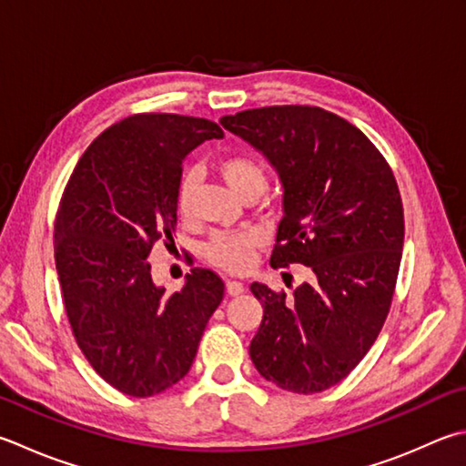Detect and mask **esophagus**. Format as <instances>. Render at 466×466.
Wrapping results in <instances>:
<instances>
[{
	"label": "esophagus",
	"mask_w": 466,
	"mask_h": 466,
	"mask_svg": "<svg viewBox=\"0 0 466 466\" xmlns=\"http://www.w3.org/2000/svg\"><path fill=\"white\" fill-rule=\"evenodd\" d=\"M227 292H229V296H239L245 292V286L237 279H227Z\"/></svg>",
	"instance_id": "esophagus-1"
}]
</instances>
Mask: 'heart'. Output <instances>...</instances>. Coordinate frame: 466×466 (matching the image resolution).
I'll use <instances>...</instances> for the list:
<instances>
[{
  "label": "heart",
  "mask_w": 466,
  "mask_h": 466,
  "mask_svg": "<svg viewBox=\"0 0 466 466\" xmlns=\"http://www.w3.org/2000/svg\"><path fill=\"white\" fill-rule=\"evenodd\" d=\"M217 170L223 180L239 195L243 200L259 198L268 187V172L256 157L243 152L227 154L217 160ZM197 195V172L187 170L178 184L177 205L182 217H190L192 203ZM259 245L258 235L253 233H221L213 237L205 248L207 259L213 266L231 274H243L251 268L256 259V249Z\"/></svg>",
  "instance_id": "obj_1"
}]
</instances>
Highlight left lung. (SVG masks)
<instances>
[{
  "label": "left lung",
  "mask_w": 466,
  "mask_h": 466,
  "mask_svg": "<svg viewBox=\"0 0 466 466\" xmlns=\"http://www.w3.org/2000/svg\"><path fill=\"white\" fill-rule=\"evenodd\" d=\"M221 124L282 180L271 268L314 271L292 298L251 284L263 319L249 357L278 388L324 391L355 370L388 319L403 248L396 177L361 129L312 105L248 109Z\"/></svg>",
  "instance_id": "8db88e82"
}]
</instances>
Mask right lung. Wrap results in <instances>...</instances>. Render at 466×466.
<instances>
[{"mask_svg":"<svg viewBox=\"0 0 466 466\" xmlns=\"http://www.w3.org/2000/svg\"><path fill=\"white\" fill-rule=\"evenodd\" d=\"M213 137H223L215 121L136 113L93 139L60 198L55 259L70 329L93 370L127 396L178 383L223 300L215 271L192 268L168 296L147 261L177 229L184 157Z\"/></svg>","mask_w":466,"mask_h":466,"instance_id":"1","label":"right lung"}]
</instances>
